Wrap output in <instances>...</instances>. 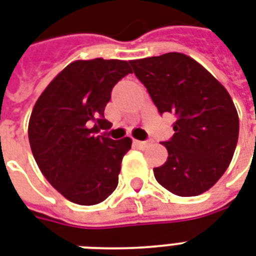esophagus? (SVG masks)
Segmentation results:
<instances>
[{"label": "esophagus", "mask_w": 256, "mask_h": 256, "mask_svg": "<svg viewBox=\"0 0 256 256\" xmlns=\"http://www.w3.org/2000/svg\"><path fill=\"white\" fill-rule=\"evenodd\" d=\"M134 144H136L140 149H146V148L150 145V141H134Z\"/></svg>", "instance_id": "34e87169"}]
</instances>
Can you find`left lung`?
I'll return each instance as SVG.
<instances>
[{
	"label": "left lung",
	"instance_id": "obj_1",
	"mask_svg": "<svg viewBox=\"0 0 256 256\" xmlns=\"http://www.w3.org/2000/svg\"><path fill=\"white\" fill-rule=\"evenodd\" d=\"M161 115L176 116L174 134L161 142L168 150L154 177L177 196H198L227 170L239 136V116L231 96L206 68L178 52L130 62Z\"/></svg>",
	"mask_w": 256,
	"mask_h": 256
}]
</instances>
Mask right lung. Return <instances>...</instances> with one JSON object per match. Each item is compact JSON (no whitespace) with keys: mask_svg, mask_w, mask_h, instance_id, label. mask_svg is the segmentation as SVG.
<instances>
[{"mask_svg":"<svg viewBox=\"0 0 256 256\" xmlns=\"http://www.w3.org/2000/svg\"><path fill=\"white\" fill-rule=\"evenodd\" d=\"M130 62L79 60L64 68L37 99L29 120L33 157L50 184L70 202L94 206L118 185L132 140L106 132L104 107L118 82L132 74Z\"/></svg>","mask_w":256,"mask_h":256,"instance_id":"right-lung-1","label":"right lung"}]
</instances>
